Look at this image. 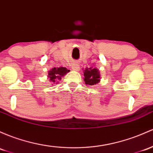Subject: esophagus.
Segmentation results:
<instances>
[{"mask_svg": "<svg viewBox=\"0 0 153 153\" xmlns=\"http://www.w3.org/2000/svg\"><path fill=\"white\" fill-rule=\"evenodd\" d=\"M72 70H74V71H78L80 70L79 64L78 62H74L72 64Z\"/></svg>", "mask_w": 153, "mask_h": 153, "instance_id": "esophagus-1", "label": "esophagus"}]
</instances>
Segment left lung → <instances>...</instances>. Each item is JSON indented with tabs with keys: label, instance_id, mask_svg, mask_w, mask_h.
<instances>
[{
	"label": "left lung",
	"instance_id": "1",
	"mask_svg": "<svg viewBox=\"0 0 153 153\" xmlns=\"http://www.w3.org/2000/svg\"><path fill=\"white\" fill-rule=\"evenodd\" d=\"M85 83L88 85H94L100 82V70L96 68H85L83 70Z\"/></svg>",
	"mask_w": 153,
	"mask_h": 153
}]
</instances>
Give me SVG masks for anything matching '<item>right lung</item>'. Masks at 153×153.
I'll list each match as a JSON object with an SVG mask.
<instances>
[{"instance_id":"obj_1","label":"right lung","mask_w":153,"mask_h":153,"mask_svg":"<svg viewBox=\"0 0 153 153\" xmlns=\"http://www.w3.org/2000/svg\"><path fill=\"white\" fill-rule=\"evenodd\" d=\"M70 70L66 68L59 67V68H53L48 73V78L50 82H53V83H58L59 80H61L62 77L65 76L67 73H69Z\"/></svg>"}]
</instances>
